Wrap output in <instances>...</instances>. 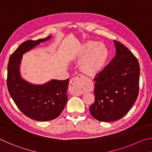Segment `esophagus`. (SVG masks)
<instances>
[{"label":"esophagus","mask_w":152,"mask_h":152,"mask_svg":"<svg viewBox=\"0 0 152 152\" xmlns=\"http://www.w3.org/2000/svg\"><path fill=\"white\" fill-rule=\"evenodd\" d=\"M84 76L82 75H78L70 81V92L74 95L80 96L83 94V90L82 89V84L83 83Z\"/></svg>","instance_id":"esophagus-1"}]
</instances>
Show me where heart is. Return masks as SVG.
I'll return each instance as SVG.
<instances>
[{
    "instance_id": "b5f03b06",
    "label": "heart",
    "mask_w": 152,
    "mask_h": 152,
    "mask_svg": "<svg viewBox=\"0 0 152 152\" xmlns=\"http://www.w3.org/2000/svg\"><path fill=\"white\" fill-rule=\"evenodd\" d=\"M76 56L78 59L82 58L79 63L80 70L85 74L93 76L104 67L107 58V51L102 44L88 41L78 48Z\"/></svg>"
}]
</instances>
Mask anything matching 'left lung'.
<instances>
[{
	"mask_svg": "<svg viewBox=\"0 0 152 152\" xmlns=\"http://www.w3.org/2000/svg\"><path fill=\"white\" fill-rule=\"evenodd\" d=\"M114 42L115 56L94 78L95 101L89 107L92 116L102 122H113L123 118L139 93L138 60L122 44Z\"/></svg>",
	"mask_w": 152,
	"mask_h": 152,
	"instance_id": "1",
	"label": "left lung"
}]
</instances>
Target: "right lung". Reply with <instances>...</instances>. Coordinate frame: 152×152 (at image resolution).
<instances>
[{"instance_id": "1", "label": "right lung", "mask_w": 152, "mask_h": 152, "mask_svg": "<svg viewBox=\"0 0 152 152\" xmlns=\"http://www.w3.org/2000/svg\"><path fill=\"white\" fill-rule=\"evenodd\" d=\"M50 37L22 43L10 55L7 68L8 90L16 106L27 117L41 122L54 120L61 114L68 101L69 79L32 84L22 78L20 65L23 54Z\"/></svg>"}]
</instances>
